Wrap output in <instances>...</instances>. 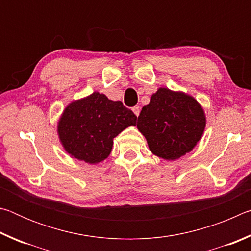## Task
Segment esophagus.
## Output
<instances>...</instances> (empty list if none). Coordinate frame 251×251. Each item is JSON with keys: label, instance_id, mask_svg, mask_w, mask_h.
<instances>
[{"label": "esophagus", "instance_id": "1", "mask_svg": "<svg viewBox=\"0 0 251 251\" xmlns=\"http://www.w3.org/2000/svg\"><path fill=\"white\" fill-rule=\"evenodd\" d=\"M133 112L136 116L139 115V113H141V108H139V106H134L133 107Z\"/></svg>", "mask_w": 251, "mask_h": 251}]
</instances>
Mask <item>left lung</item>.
<instances>
[{"instance_id":"obj_1","label":"left lung","mask_w":251,"mask_h":251,"mask_svg":"<svg viewBox=\"0 0 251 251\" xmlns=\"http://www.w3.org/2000/svg\"><path fill=\"white\" fill-rule=\"evenodd\" d=\"M206 125L203 110L192 96L159 88L138 116L137 128L156 156L173 160L196 146Z\"/></svg>"}]
</instances>
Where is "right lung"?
Returning a JSON list of instances; mask_svg holds the SVG:
<instances>
[{"label": "right lung", "instance_id": "right-lung-1", "mask_svg": "<svg viewBox=\"0 0 251 251\" xmlns=\"http://www.w3.org/2000/svg\"><path fill=\"white\" fill-rule=\"evenodd\" d=\"M137 116L122 101L93 93L67 106L58 123V135L66 151L75 158L96 164L107 158L114 137L136 125Z\"/></svg>", "mask_w": 251, "mask_h": 251}]
</instances>
